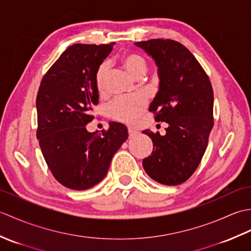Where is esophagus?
<instances>
[{
    "instance_id": "obj_1",
    "label": "esophagus",
    "mask_w": 251,
    "mask_h": 251,
    "mask_svg": "<svg viewBox=\"0 0 251 251\" xmlns=\"http://www.w3.org/2000/svg\"><path fill=\"white\" fill-rule=\"evenodd\" d=\"M137 135H138V131L131 129V128H128V136H129V138H132V137H135Z\"/></svg>"
}]
</instances>
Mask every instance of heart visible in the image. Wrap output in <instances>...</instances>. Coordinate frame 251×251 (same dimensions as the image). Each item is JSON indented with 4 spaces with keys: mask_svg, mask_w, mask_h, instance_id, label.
I'll list each match as a JSON object with an SVG mask.
<instances>
[{
    "mask_svg": "<svg viewBox=\"0 0 251 251\" xmlns=\"http://www.w3.org/2000/svg\"><path fill=\"white\" fill-rule=\"evenodd\" d=\"M121 65L128 71L132 76L137 78L145 75L148 70V61L139 52L125 51L120 56ZM108 73V65L101 63L96 72V86L99 92L104 88V81ZM146 100L140 95L123 96L115 98L108 105V113L113 120L120 121L125 124H135L137 120L146 110Z\"/></svg>",
    "mask_w": 251,
    "mask_h": 251,
    "instance_id": "1",
    "label": "heart"
}]
</instances>
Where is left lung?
Here are the masks:
<instances>
[{"instance_id": "obj_1", "label": "left lung", "mask_w": 251, "mask_h": 251, "mask_svg": "<svg viewBox=\"0 0 251 251\" xmlns=\"http://www.w3.org/2000/svg\"><path fill=\"white\" fill-rule=\"evenodd\" d=\"M155 60L159 89L149 111L166 122V135L143 130L153 142L143 158L146 173L165 185L183 183L194 174L214 127V90L207 73L184 45L169 39L137 42Z\"/></svg>"}]
</instances>
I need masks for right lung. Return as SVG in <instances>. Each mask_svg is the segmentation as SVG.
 Instances as JSON below:
<instances>
[{
	"label": "right lung",
	"mask_w": 251,
	"mask_h": 251,
	"mask_svg": "<svg viewBox=\"0 0 251 251\" xmlns=\"http://www.w3.org/2000/svg\"><path fill=\"white\" fill-rule=\"evenodd\" d=\"M114 44L68 47L37 92L36 138L52 176L69 189L82 191L99 183L128 137L126 127L115 122L101 134L86 129L99 101L96 72Z\"/></svg>",
	"instance_id": "add662e5"
}]
</instances>
